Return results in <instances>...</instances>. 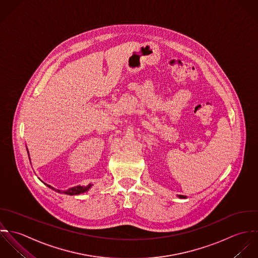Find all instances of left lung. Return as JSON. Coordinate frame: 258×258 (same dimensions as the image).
I'll return each instance as SVG.
<instances>
[{"label": "left lung", "mask_w": 258, "mask_h": 258, "mask_svg": "<svg viewBox=\"0 0 258 258\" xmlns=\"http://www.w3.org/2000/svg\"><path fill=\"white\" fill-rule=\"evenodd\" d=\"M178 198L179 199H186V197H184V196H178Z\"/></svg>", "instance_id": "left-lung-1"}]
</instances>
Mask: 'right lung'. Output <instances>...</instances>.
Returning a JSON list of instances; mask_svg holds the SVG:
<instances>
[{"mask_svg":"<svg viewBox=\"0 0 258 258\" xmlns=\"http://www.w3.org/2000/svg\"><path fill=\"white\" fill-rule=\"evenodd\" d=\"M29 154V152H28ZM31 161V160H30ZM47 186H49L50 188H52V190L58 192V194H64V195H69V196H76V195H81V194H84L86 191H88L91 187H92V184H89L87 186H81V185H78V186H75V187H72V188H69L67 190H59V189H55L54 187H52L51 185L45 183Z\"/></svg>","mask_w":258,"mask_h":258,"instance_id":"1","label":"right lung"}]
</instances>
